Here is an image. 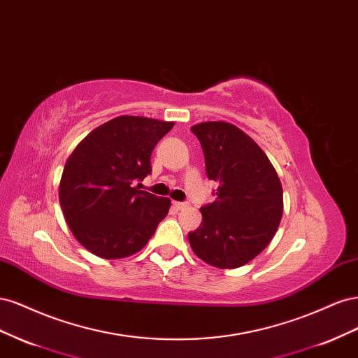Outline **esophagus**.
Listing matches in <instances>:
<instances>
[{
    "mask_svg": "<svg viewBox=\"0 0 358 358\" xmlns=\"http://www.w3.org/2000/svg\"><path fill=\"white\" fill-rule=\"evenodd\" d=\"M173 206H175L178 210H183V209H187L189 204L185 203V201H173Z\"/></svg>",
    "mask_w": 358,
    "mask_h": 358,
    "instance_id": "1",
    "label": "esophagus"
}]
</instances>
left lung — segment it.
<instances>
[{"label": "left lung", "mask_w": 358, "mask_h": 358, "mask_svg": "<svg viewBox=\"0 0 358 358\" xmlns=\"http://www.w3.org/2000/svg\"><path fill=\"white\" fill-rule=\"evenodd\" d=\"M191 131L201 145L206 175L218 188L216 200L201 206L203 221L188 233L189 245L210 266L241 267L273 239L284 210L282 185L267 155L242 129L203 122Z\"/></svg>", "instance_id": "8db88e82"}]
</instances>
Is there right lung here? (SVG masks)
Here are the masks:
<instances>
[{
    "label": "right lung",
    "mask_w": 358,
    "mask_h": 358,
    "mask_svg": "<svg viewBox=\"0 0 358 358\" xmlns=\"http://www.w3.org/2000/svg\"><path fill=\"white\" fill-rule=\"evenodd\" d=\"M171 128L173 122L119 116L91 131L67 159L59 204L76 239L94 255L136 254L167 216L170 200L136 183L152 173L150 155Z\"/></svg>",
    "instance_id": "obj_1"
}]
</instances>
